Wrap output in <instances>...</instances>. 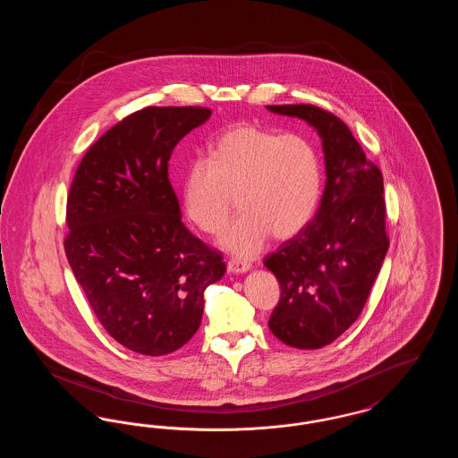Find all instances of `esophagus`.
<instances>
[{"label": "esophagus", "mask_w": 458, "mask_h": 458, "mask_svg": "<svg viewBox=\"0 0 458 458\" xmlns=\"http://www.w3.org/2000/svg\"><path fill=\"white\" fill-rule=\"evenodd\" d=\"M249 269H250V264H247V262L232 259V261H228V264H226V271L232 273V275H242V273H247Z\"/></svg>", "instance_id": "obj_1"}]
</instances>
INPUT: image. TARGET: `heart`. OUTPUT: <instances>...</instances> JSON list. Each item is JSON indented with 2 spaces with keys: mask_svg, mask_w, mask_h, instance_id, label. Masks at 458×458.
Returning <instances> with one entry per match:
<instances>
[{
  "mask_svg": "<svg viewBox=\"0 0 458 458\" xmlns=\"http://www.w3.org/2000/svg\"><path fill=\"white\" fill-rule=\"evenodd\" d=\"M319 194V159L304 137L252 123L221 133L209 148V161H192L182 183L183 211L208 235L223 230L235 197L240 216L219 247L240 259L256 258L269 235L288 240L301 233Z\"/></svg>",
  "mask_w": 458,
  "mask_h": 458,
  "instance_id": "1",
  "label": "heart"
}]
</instances>
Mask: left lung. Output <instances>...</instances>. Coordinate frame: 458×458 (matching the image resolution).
Wrapping results in <instances>:
<instances>
[{"mask_svg":"<svg viewBox=\"0 0 458 458\" xmlns=\"http://www.w3.org/2000/svg\"><path fill=\"white\" fill-rule=\"evenodd\" d=\"M266 108L304 120L323 146L327 183L318 213L264 261L282 288L267 327L290 347L319 349L359 318L388 252L383 174L335 114L312 105Z\"/></svg>","mask_w":458,"mask_h":458,"instance_id":"obj_1","label":"left lung"}]
</instances>
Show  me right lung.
I'll list each match as a JSON object with an SVG mask.
<instances>
[{
    "instance_id": "1",
    "label": "right lung",
    "mask_w": 458,
    "mask_h": 458,
    "mask_svg": "<svg viewBox=\"0 0 458 458\" xmlns=\"http://www.w3.org/2000/svg\"><path fill=\"white\" fill-rule=\"evenodd\" d=\"M209 116L194 106L135 111L89 149L70 187L68 264L99 323L142 355L183 347L206 288L226 271L182 223L168 178L174 146Z\"/></svg>"
}]
</instances>
